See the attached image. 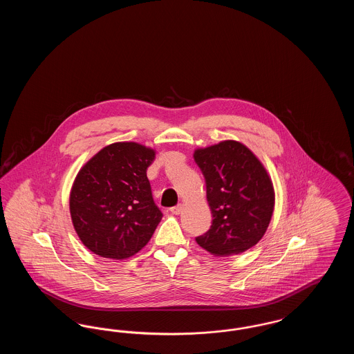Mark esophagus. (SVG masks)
<instances>
[{
    "mask_svg": "<svg viewBox=\"0 0 354 354\" xmlns=\"http://www.w3.org/2000/svg\"><path fill=\"white\" fill-rule=\"evenodd\" d=\"M182 208H183V204H178L175 207H171L169 211L174 214V215H179L182 212Z\"/></svg>",
    "mask_w": 354,
    "mask_h": 354,
    "instance_id": "esophagus-1",
    "label": "esophagus"
}]
</instances>
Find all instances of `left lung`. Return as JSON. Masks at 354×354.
<instances>
[{
    "label": "left lung",
    "mask_w": 354,
    "mask_h": 354,
    "mask_svg": "<svg viewBox=\"0 0 354 354\" xmlns=\"http://www.w3.org/2000/svg\"><path fill=\"white\" fill-rule=\"evenodd\" d=\"M194 159L205 179L214 218L196 243L215 256L239 254L256 245L274 208V189L267 169L247 146L236 140L198 149Z\"/></svg>",
    "instance_id": "8db88e82"
}]
</instances>
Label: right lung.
Returning <instances> with one entry per match:
<instances>
[{
    "instance_id": "1",
    "label": "right lung",
    "mask_w": 354,
    "mask_h": 354,
    "mask_svg": "<svg viewBox=\"0 0 354 354\" xmlns=\"http://www.w3.org/2000/svg\"><path fill=\"white\" fill-rule=\"evenodd\" d=\"M153 159L150 147L118 142L103 147L80 169L70 192V215L91 252L122 260L150 241L163 216L147 179Z\"/></svg>"
}]
</instances>
